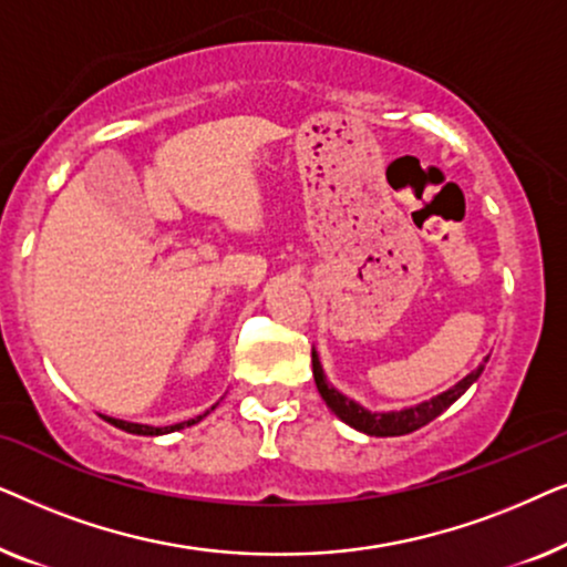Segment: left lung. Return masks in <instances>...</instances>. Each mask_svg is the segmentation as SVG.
Masks as SVG:
<instances>
[{"mask_svg": "<svg viewBox=\"0 0 567 567\" xmlns=\"http://www.w3.org/2000/svg\"><path fill=\"white\" fill-rule=\"evenodd\" d=\"M487 363V359H485ZM312 374H315V384L320 390L322 400L328 402V408L336 413L340 421L353 425L355 431L369 433V436H405V433H413L417 429H423L425 423H431L433 417H439L444 410L462 398L464 392L470 390L472 382H477V377L483 374V367H477L472 374H467L462 382H456L452 390H446L439 398H431L429 402H421L415 408H405L398 410V413H371V410L355 405L353 400H348L346 394H340L336 386L328 384V379L322 374L320 359L312 351Z\"/></svg>", "mask_w": 567, "mask_h": 567, "instance_id": "left-lung-1", "label": "left lung"}]
</instances>
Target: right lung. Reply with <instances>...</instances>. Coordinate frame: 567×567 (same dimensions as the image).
<instances>
[{"instance_id":"obj_1","label":"right lung","mask_w":567,"mask_h":567,"mask_svg":"<svg viewBox=\"0 0 567 567\" xmlns=\"http://www.w3.org/2000/svg\"><path fill=\"white\" fill-rule=\"evenodd\" d=\"M214 410V408H212ZM208 415V410L204 415H196V417H190V421H183V423H175V425H165V429H154V425H142V423H126V421H118V417H105L107 423H113L115 429H121V431H128V433H138V436H159V433H169V431H181V429H185V425H193V423H198L200 417H206Z\"/></svg>"}]
</instances>
